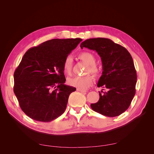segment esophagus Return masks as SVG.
Segmentation results:
<instances>
[{"label":"esophagus","instance_id":"1","mask_svg":"<svg viewBox=\"0 0 154 154\" xmlns=\"http://www.w3.org/2000/svg\"><path fill=\"white\" fill-rule=\"evenodd\" d=\"M77 91H80L81 92H86V91L85 90H82V89H79V88H77Z\"/></svg>","mask_w":154,"mask_h":154}]
</instances>
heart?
<instances>
[{
	"instance_id": "obj_1",
	"label": "heart",
	"mask_w": 154,
	"mask_h": 154,
	"mask_svg": "<svg viewBox=\"0 0 154 154\" xmlns=\"http://www.w3.org/2000/svg\"><path fill=\"white\" fill-rule=\"evenodd\" d=\"M78 57L83 62L88 65L85 69V74L92 73L94 75H97L100 72V69L96 64V57L94 54L92 53L88 52V51H83L78 54ZM72 58L68 56L63 60V70L65 73L67 74H71L72 72ZM69 84L76 87L79 89L86 90L92 85L94 82V78L91 74H87L85 76H74L72 78H69L67 80Z\"/></svg>"
}]
</instances>
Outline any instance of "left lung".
<instances>
[{"instance_id":"8db88e82","label":"left lung","mask_w":154,"mask_h":154,"mask_svg":"<svg viewBox=\"0 0 154 154\" xmlns=\"http://www.w3.org/2000/svg\"><path fill=\"white\" fill-rule=\"evenodd\" d=\"M80 47L96 51L103 66L97 86L107 91L99 92L100 100L91 104L92 109L108 117L122 114L127 110L136 94L137 73L132 56L123 46L109 38L87 39L81 43Z\"/></svg>"}]
</instances>
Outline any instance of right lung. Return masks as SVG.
I'll list each match as a JSON object with an SVG mask.
<instances>
[{
	"instance_id": "right-lung-1",
	"label": "right lung",
	"mask_w": 154,
	"mask_h": 154,
	"mask_svg": "<svg viewBox=\"0 0 154 154\" xmlns=\"http://www.w3.org/2000/svg\"><path fill=\"white\" fill-rule=\"evenodd\" d=\"M82 41L52 39L24 54L14 72L13 91L21 109L31 119L50 122L66 110L76 88L64 84L63 62Z\"/></svg>"
}]
</instances>
